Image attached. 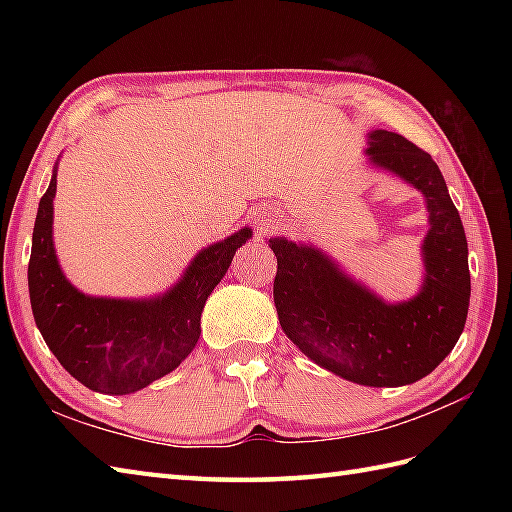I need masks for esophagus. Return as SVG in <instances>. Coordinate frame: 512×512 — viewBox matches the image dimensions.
<instances>
[{
  "label": "esophagus",
  "mask_w": 512,
  "mask_h": 512,
  "mask_svg": "<svg viewBox=\"0 0 512 512\" xmlns=\"http://www.w3.org/2000/svg\"><path fill=\"white\" fill-rule=\"evenodd\" d=\"M253 220H255V226L259 228V231L270 233V231H275V228L281 224V215H279L277 209H273V206L264 204V206H259V209L255 211Z\"/></svg>",
  "instance_id": "34e87169"
}]
</instances>
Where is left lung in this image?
Masks as SVG:
<instances>
[{"label": "left lung", "instance_id": "obj_1", "mask_svg": "<svg viewBox=\"0 0 512 512\" xmlns=\"http://www.w3.org/2000/svg\"><path fill=\"white\" fill-rule=\"evenodd\" d=\"M367 165L418 189L429 217L422 281L385 301L314 244L270 237L281 330L310 361L365 387H400L431 374L458 343L471 299L469 246L447 182L427 151L400 134H367Z\"/></svg>", "mask_w": 512, "mask_h": 512}]
</instances>
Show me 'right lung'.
<instances>
[{
    "label": "right lung",
    "instance_id": "add662e5",
    "mask_svg": "<svg viewBox=\"0 0 512 512\" xmlns=\"http://www.w3.org/2000/svg\"><path fill=\"white\" fill-rule=\"evenodd\" d=\"M57 169L59 160L32 231L28 290L35 323L50 352L81 385L110 396L134 394L173 372L193 352L204 303L226 275L235 250L253 237V228L244 226L202 248L162 295H85L65 277L54 250Z\"/></svg>",
    "mask_w": 512,
    "mask_h": 512
}]
</instances>
